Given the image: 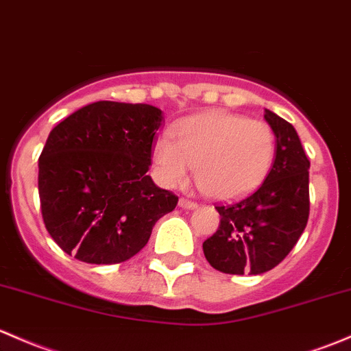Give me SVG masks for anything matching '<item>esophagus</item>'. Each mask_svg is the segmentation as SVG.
<instances>
[{
  "instance_id": "34e87169",
  "label": "esophagus",
  "mask_w": 351,
  "mask_h": 351,
  "mask_svg": "<svg viewBox=\"0 0 351 351\" xmlns=\"http://www.w3.org/2000/svg\"><path fill=\"white\" fill-rule=\"evenodd\" d=\"M178 205L182 206V208H186V210H193L198 206L197 202H191V200H188V198H180Z\"/></svg>"
}]
</instances>
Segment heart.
Returning <instances> with one entry per match:
<instances>
[{
	"label": "heart",
	"instance_id": "heart-1",
	"mask_svg": "<svg viewBox=\"0 0 351 351\" xmlns=\"http://www.w3.org/2000/svg\"><path fill=\"white\" fill-rule=\"evenodd\" d=\"M276 156V136L264 121L242 114H198L176 124L153 146V165L166 186L186 183L195 166L197 185L208 197L228 200L256 190Z\"/></svg>",
	"mask_w": 351,
	"mask_h": 351
}]
</instances>
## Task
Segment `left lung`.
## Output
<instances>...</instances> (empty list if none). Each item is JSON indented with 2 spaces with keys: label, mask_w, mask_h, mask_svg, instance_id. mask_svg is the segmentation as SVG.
I'll use <instances>...</instances> for the list:
<instances>
[{
  "label": "left lung",
  "mask_w": 351,
  "mask_h": 351,
  "mask_svg": "<svg viewBox=\"0 0 351 351\" xmlns=\"http://www.w3.org/2000/svg\"><path fill=\"white\" fill-rule=\"evenodd\" d=\"M276 160L254 193L217 205L220 223L204 242L210 265L225 274H263L286 259L309 217V160L293 124L265 109Z\"/></svg>",
  "instance_id": "8db88e82"
}]
</instances>
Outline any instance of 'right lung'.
<instances>
[{"instance_id":"obj_1","label":"right lung","mask_w":351,"mask_h":351,"mask_svg":"<svg viewBox=\"0 0 351 351\" xmlns=\"http://www.w3.org/2000/svg\"><path fill=\"white\" fill-rule=\"evenodd\" d=\"M161 110L99 101L50 131L38 160L43 223L57 245L87 264H119L149 241L178 197L147 175Z\"/></svg>"}]
</instances>
